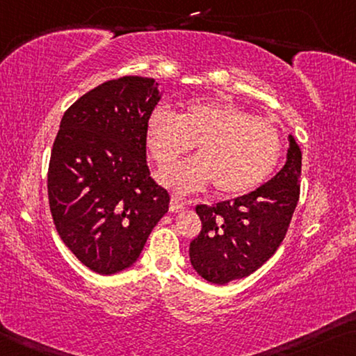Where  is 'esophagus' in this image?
I'll return each mask as SVG.
<instances>
[{
  "label": "esophagus",
  "mask_w": 356,
  "mask_h": 356,
  "mask_svg": "<svg viewBox=\"0 0 356 356\" xmlns=\"http://www.w3.org/2000/svg\"><path fill=\"white\" fill-rule=\"evenodd\" d=\"M186 205H188V202H183V199H179L178 195H172V199H170V211L172 213L181 211Z\"/></svg>",
  "instance_id": "esophagus-1"
}]
</instances>
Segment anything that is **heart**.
Instances as JSON below:
<instances>
[{"mask_svg":"<svg viewBox=\"0 0 356 356\" xmlns=\"http://www.w3.org/2000/svg\"><path fill=\"white\" fill-rule=\"evenodd\" d=\"M194 145L197 157L159 177L178 193L213 183L220 195L248 194L270 177L283 151L275 124L231 103L195 102L178 114L167 108L151 113L146 146L161 168L173 165Z\"/></svg>","mask_w":356,"mask_h":356,"instance_id":"b5f03b06","label":"heart"}]
</instances>
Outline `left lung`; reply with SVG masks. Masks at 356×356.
<instances>
[{
	"label": "left lung",
	"instance_id": "8db88e82",
	"mask_svg": "<svg viewBox=\"0 0 356 356\" xmlns=\"http://www.w3.org/2000/svg\"><path fill=\"white\" fill-rule=\"evenodd\" d=\"M286 162L269 181L232 200L197 205L202 231L189 245L194 270L215 285L248 277L275 253L285 238L299 200L302 154L288 136Z\"/></svg>",
	"mask_w": 356,
	"mask_h": 356
}]
</instances>
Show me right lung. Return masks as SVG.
I'll list each match as a JSON object with an SVG mask.
<instances>
[{
	"label": "right lung",
	"instance_id": "add662e5",
	"mask_svg": "<svg viewBox=\"0 0 356 356\" xmlns=\"http://www.w3.org/2000/svg\"><path fill=\"white\" fill-rule=\"evenodd\" d=\"M162 97L152 78L103 83L63 114L47 175L49 207L63 243L100 275L129 269L170 195L149 177L146 124Z\"/></svg>",
	"mask_w": 356,
	"mask_h": 356
}]
</instances>
